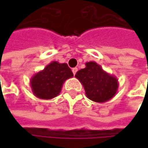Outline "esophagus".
Here are the masks:
<instances>
[{"label": "esophagus", "mask_w": 148, "mask_h": 148, "mask_svg": "<svg viewBox=\"0 0 148 148\" xmlns=\"http://www.w3.org/2000/svg\"><path fill=\"white\" fill-rule=\"evenodd\" d=\"M72 71H73V74L75 75V74H76V73H77V71H78V69H77V68H74V69H72Z\"/></svg>", "instance_id": "obj_1"}]
</instances>
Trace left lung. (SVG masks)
<instances>
[{
	"instance_id": "1",
	"label": "left lung",
	"mask_w": 148,
	"mask_h": 148,
	"mask_svg": "<svg viewBox=\"0 0 148 148\" xmlns=\"http://www.w3.org/2000/svg\"><path fill=\"white\" fill-rule=\"evenodd\" d=\"M75 77L84 86L86 97L96 103L111 99L119 86L117 78L104 71L95 62H86V68L79 70Z\"/></svg>"
}]
</instances>
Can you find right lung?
<instances>
[{
  "mask_svg": "<svg viewBox=\"0 0 148 148\" xmlns=\"http://www.w3.org/2000/svg\"><path fill=\"white\" fill-rule=\"evenodd\" d=\"M73 76L67 63L52 62L31 78L30 86L37 98L51 99L60 94L64 82Z\"/></svg>",
  "mask_w": 148,
  "mask_h": 148,
  "instance_id": "obj_1",
  "label": "right lung"
}]
</instances>
